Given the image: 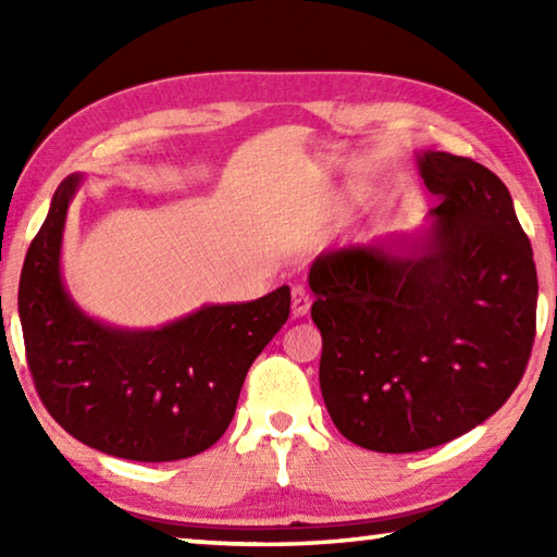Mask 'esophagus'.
<instances>
[{
    "label": "esophagus",
    "mask_w": 557,
    "mask_h": 557,
    "mask_svg": "<svg viewBox=\"0 0 557 557\" xmlns=\"http://www.w3.org/2000/svg\"><path fill=\"white\" fill-rule=\"evenodd\" d=\"M312 307V299H309L305 287H292V317L299 319L309 312Z\"/></svg>",
    "instance_id": "obj_1"
}]
</instances>
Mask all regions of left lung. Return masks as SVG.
I'll list each match as a JSON object with an SVG mask.
<instances>
[{"label": "left lung", "instance_id": "obj_1", "mask_svg": "<svg viewBox=\"0 0 557 557\" xmlns=\"http://www.w3.org/2000/svg\"><path fill=\"white\" fill-rule=\"evenodd\" d=\"M442 203L412 235L322 252L309 268L319 385L336 430L371 451L430 449L516 391L539 275L506 184L449 152L414 154Z\"/></svg>", "mask_w": 557, "mask_h": 557}]
</instances>
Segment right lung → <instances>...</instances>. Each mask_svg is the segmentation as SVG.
Here are the masks:
<instances>
[{"instance_id":"add662e5","label":"right lung","mask_w":557,"mask_h":557,"mask_svg":"<svg viewBox=\"0 0 557 557\" xmlns=\"http://www.w3.org/2000/svg\"><path fill=\"white\" fill-rule=\"evenodd\" d=\"M83 174L55 188L18 280L26 358L46 410L83 445L135 461L199 455L228 430L245 375L289 317V287L203 305L157 329L83 312L63 282L65 219Z\"/></svg>"}]
</instances>
